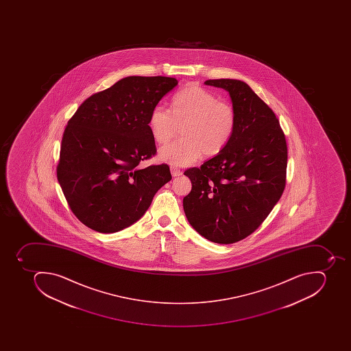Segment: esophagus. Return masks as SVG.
I'll return each mask as SVG.
<instances>
[{
  "mask_svg": "<svg viewBox=\"0 0 351 351\" xmlns=\"http://www.w3.org/2000/svg\"><path fill=\"white\" fill-rule=\"evenodd\" d=\"M170 170H171L172 177H180V176H182V171H181L180 169L171 167V168H170Z\"/></svg>",
  "mask_w": 351,
  "mask_h": 351,
  "instance_id": "1",
  "label": "esophagus"
}]
</instances>
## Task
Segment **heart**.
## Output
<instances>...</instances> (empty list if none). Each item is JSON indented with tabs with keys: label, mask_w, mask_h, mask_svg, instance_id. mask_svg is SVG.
I'll list each match as a JSON object with an SVG mask.
<instances>
[{
	"label": "heart",
	"mask_w": 351,
	"mask_h": 351,
	"mask_svg": "<svg viewBox=\"0 0 351 351\" xmlns=\"http://www.w3.org/2000/svg\"><path fill=\"white\" fill-rule=\"evenodd\" d=\"M237 125L235 108L201 86H190L172 99V112L162 105L152 108L150 133L158 144H167L182 126V138L162 147L159 159L186 167L204 156H215L227 146Z\"/></svg>",
	"instance_id": "1"
}]
</instances>
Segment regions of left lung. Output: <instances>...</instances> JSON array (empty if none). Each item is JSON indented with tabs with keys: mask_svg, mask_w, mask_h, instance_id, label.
<instances>
[{
	"mask_svg": "<svg viewBox=\"0 0 351 351\" xmlns=\"http://www.w3.org/2000/svg\"><path fill=\"white\" fill-rule=\"evenodd\" d=\"M226 90L237 125L227 146L201 168L184 172L183 199L191 226L216 243H237L268 217L285 188L287 147L274 110L241 80L205 81Z\"/></svg>",
	"mask_w": 351,
	"mask_h": 351,
	"instance_id": "1",
	"label": "left lung"
}]
</instances>
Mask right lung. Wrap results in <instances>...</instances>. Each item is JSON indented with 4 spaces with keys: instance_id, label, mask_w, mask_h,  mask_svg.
<instances>
[{
    "instance_id": "1",
    "label": "right lung",
    "mask_w": 351,
    "mask_h": 351,
    "mask_svg": "<svg viewBox=\"0 0 351 351\" xmlns=\"http://www.w3.org/2000/svg\"><path fill=\"white\" fill-rule=\"evenodd\" d=\"M176 77L130 75L86 99L61 141L57 178L72 213L88 228L119 232L143 217L171 180L167 165L138 169L155 155L152 108Z\"/></svg>"
}]
</instances>
